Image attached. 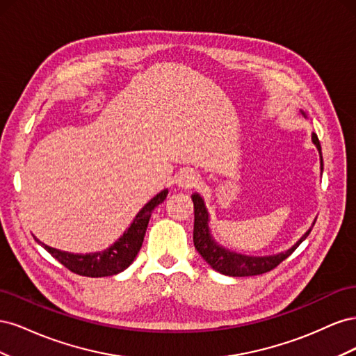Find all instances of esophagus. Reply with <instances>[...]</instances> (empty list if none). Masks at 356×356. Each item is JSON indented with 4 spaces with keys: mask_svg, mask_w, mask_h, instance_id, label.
Masks as SVG:
<instances>
[{
    "mask_svg": "<svg viewBox=\"0 0 356 356\" xmlns=\"http://www.w3.org/2000/svg\"><path fill=\"white\" fill-rule=\"evenodd\" d=\"M199 182V178H197V175L195 174V172L193 170H182L181 174L178 175V178H177V184L179 186V187H182V188H191V187H195L196 184Z\"/></svg>",
    "mask_w": 356,
    "mask_h": 356,
    "instance_id": "esophagus-1",
    "label": "esophagus"
}]
</instances>
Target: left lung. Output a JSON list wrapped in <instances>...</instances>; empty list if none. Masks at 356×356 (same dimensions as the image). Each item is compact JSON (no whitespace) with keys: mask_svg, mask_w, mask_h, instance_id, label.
Wrapping results in <instances>:
<instances>
[{"mask_svg":"<svg viewBox=\"0 0 356 356\" xmlns=\"http://www.w3.org/2000/svg\"><path fill=\"white\" fill-rule=\"evenodd\" d=\"M306 117V114L301 111ZM312 143H314L318 148L321 154V144L316 134H312ZM322 154H321V169H322ZM193 204H195V230H193V242L197 252L203 257V260L207 261L213 270H217L222 275L227 276H255V275H263L273 270L275 267L281 264L285 258H288L293 254L297 246L303 242L312 227L305 233L303 238H301L293 248H289L285 252H279L275 255H266V257H250V255H242L238 252H233L225 250V248L220 246L217 242L212 239L211 232H209V213L204 208L203 199L195 193L191 196Z\"/></svg>","mask_w":356,"mask_h":356,"instance_id":"1","label":"left lung"}]
</instances>
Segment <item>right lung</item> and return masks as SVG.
Returning a JSON list of instances; mask_svg holds the SVG:
<instances>
[{"instance_id": "1", "label": "right lung", "mask_w": 356, "mask_h": 356, "mask_svg": "<svg viewBox=\"0 0 356 356\" xmlns=\"http://www.w3.org/2000/svg\"><path fill=\"white\" fill-rule=\"evenodd\" d=\"M168 196V190L160 191L157 196L149 200L145 207L138 212L134 222L131 224L123 236L118 238L110 248L101 252H90V254H71L56 250V248L47 246L46 243L35 241L44 248V250L56 260L65 266L68 270L77 273L80 276L88 277H102V276H113L123 272L124 268L132 264L135 257L141 250L147 225L149 217Z\"/></svg>"}]
</instances>
